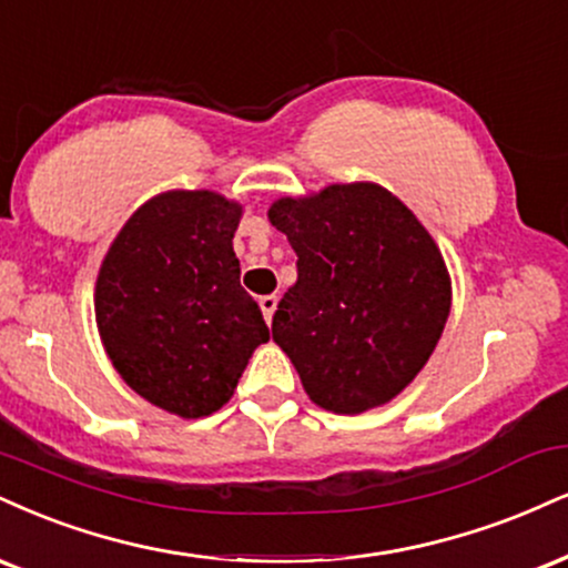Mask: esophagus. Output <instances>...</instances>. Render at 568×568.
<instances>
[{"instance_id": "esophagus-1", "label": "esophagus", "mask_w": 568, "mask_h": 568, "mask_svg": "<svg viewBox=\"0 0 568 568\" xmlns=\"http://www.w3.org/2000/svg\"><path fill=\"white\" fill-rule=\"evenodd\" d=\"M258 306H262L266 325H270L272 317H275V310H277V296H275V293H270V296H262V298H258Z\"/></svg>"}]
</instances>
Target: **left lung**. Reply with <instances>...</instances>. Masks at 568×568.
Listing matches in <instances>:
<instances>
[{"mask_svg":"<svg viewBox=\"0 0 568 568\" xmlns=\"http://www.w3.org/2000/svg\"><path fill=\"white\" fill-rule=\"evenodd\" d=\"M266 216L298 256L272 338L306 396L336 415L392 402L423 371L449 317L453 280L439 245L375 182L277 197Z\"/></svg>","mask_w":568,"mask_h":568,"instance_id":"obj_1","label":"left lung"}]
</instances>
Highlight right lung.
Returning a JSON list of instances; mask_svg holds the SVG:
<instances>
[{"mask_svg": "<svg viewBox=\"0 0 568 568\" xmlns=\"http://www.w3.org/2000/svg\"><path fill=\"white\" fill-rule=\"evenodd\" d=\"M243 203L214 190H166L113 237L94 283L108 359L150 405L206 418L235 394L251 354L270 341L241 288L232 237Z\"/></svg>", "mask_w": 568, "mask_h": 568, "instance_id": "1", "label": "right lung"}]
</instances>
